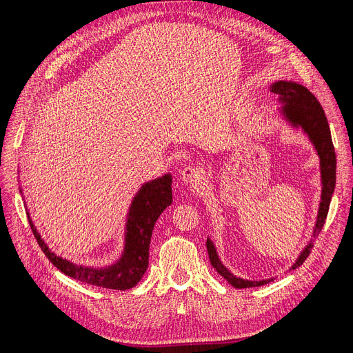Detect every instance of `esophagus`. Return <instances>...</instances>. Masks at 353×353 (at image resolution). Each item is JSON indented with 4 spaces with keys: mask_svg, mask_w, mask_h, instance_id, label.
Instances as JSON below:
<instances>
[{
    "mask_svg": "<svg viewBox=\"0 0 353 353\" xmlns=\"http://www.w3.org/2000/svg\"><path fill=\"white\" fill-rule=\"evenodd\" d=\"M203 176H204V173L198 166H187L183 169L180 177L185 184L198 185L201 183V180H203Z\"/></svg>",
    "mask_w": 353,
    "mask_h": 353,
    "instance_id": "obj_1",
    "label": "esophagus"
}]
</instances>
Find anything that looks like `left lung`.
Returning <instances> with one entry per match:
<instances>
[{"mask_svg": "<svg viewBox=\"0 0 353 353\" xmlns=\"http://www.w3.org/2000/svg\"><path fill=\"white\" fill-rule=\"evenodd\" d=\"M271 92L279 94V100L283 103L281 113L283 117L296 128L303 130L310 141L313 142L317 154L320 157V168H321V183H323V190H321V203L319 207V215H317V222L314 226V233L313 236H319L321 232L327 214L330 210V203H331V196L335 188V174H336V157H335V149L332 145L331 139V131L330 125L325 117V113L320 105L316 96L303 85H299L292 81H278L271 85ZM313 243L310 241L305 250L301 251L299 259L296 263L292 265L290 270H296L301 264L305 263V260L309 257L312 253ZM207 250H208V256L211 265L222 275L232 286L237 289H244V288H256V286H263L265 283H270L274 281L272 278L270 279H263V281H247L234 276L219 260L216 250L211 239H207Z\"/></svg>", "mask_w": 353, "mask_h": 353, "instance_id": "8db88e82", "label": "left lung"}]
</instances>
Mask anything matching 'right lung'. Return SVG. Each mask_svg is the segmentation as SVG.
I'll use <instances>...</instances> for the list:
<instances>
[{
	"label": "right lung",
	"instance_id": "add662e5",
	"mask_svg": "<svg viewBox=\"0 0 353 353\" xmlns=\"http://www.w3.org/2000/svg\"><path fill=\"white\" fill-rule=\"evenodd\" d=\"M172 201L170 174H165L141 187L130 207L123 256L116 264L106 268L82 267L56 256L41 240L32 219H29V223L43 253L61 272L89 285L125 290L134 288L148 270L149 244L154 226Z\"/></svg>",
	"mask_w": 353,
	"mask_h": 353
}]
</instances>
